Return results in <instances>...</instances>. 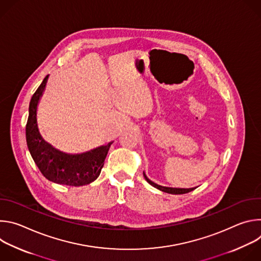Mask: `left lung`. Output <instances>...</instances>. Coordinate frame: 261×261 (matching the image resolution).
<instances>
[{
  "mask_svg": "<svg viewBox=\"0 0 261 261\" xmlns=\"http://www.w3.org/2000/svg\"><path fill=\"white\" fill-rule=\"evenodd\" d=\"M143 176L145 178V180L152 185L153 187L157 188L158 190L160 191H163V192H166V193H169V194H185V193H188V192H191L193 191L195 188H189V189H185V188H170V187H163V186H160V185H157L156 182L152 181L151 179H148L147 176L145 175V173L143 172Z\"/></svg>",
  "mask_w": 261,
  "mask_h": 261,
  "instance_id": "obj_1",
  "label": "left lung"
}]
</instances>
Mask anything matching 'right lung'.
<instances>
[{
	"instance_id": "obj_1",
	"label": "right lung",
	"mask_w": 261,
	"mask_h": 261,
	"mask_svg": "<svg viewBox=\"0 0 261 261\" xmlns=\"http://www.w3.org/2000/svg\"><path fill=\"white\" fill-rule=\"evenodd\" d=\"M48 75L34 93L25 126V138L30 154L41 173L50 181L67 186H84L94 181L100 174L104 160L113 142L83 154L63 153L41 136L37 124V106L43 94Z\"/></svg>"
}]
</instances>
